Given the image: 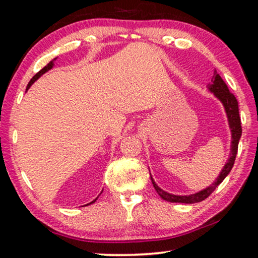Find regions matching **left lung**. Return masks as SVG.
Listing matches in <instances>:
<instances>
[{
  "instance_id": "1",
  "label": "left lung",
  "mask_w": 258,
  "mask_h": 258,
  "mask_svg": "<svg viewBox=\"0 0 258 258\" xmlns=\"http://www.w3.org/2000/svg\"><path fill=\"white\" fill-rule=\"evenodd\" d=\"M208 90L215 94L216 98L221 100V102L223 103V106L225 108L226 115H228L229 125H230L231 132H232V142H231L232 145H231L230 158L228 160V163L225 164L223 169H222L220 175H218V177L216 178V181L214 182L212 185H209L208 187H206V189L197 192V194H194L190 196H175V195L168 194V192H165L156 184L154 178L150 176L151 182L152 184H154V187L157 191V194H158L164 200H166V202L183 203V204H195V203L203 202V200L206 199L208 196L211 195L218 185H220V183H222V181L224 180L226 175H228L233 167L235 156H237V152H238L239 140L241 138V133H242L241 120H240V116H239L238 101L237 99H235L234 94L230 92L228 85L225 84V82L222 80V77L218 75L216 71L214 72L212 82L208 84Z\"/></svg>"
}]
</instances>
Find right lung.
<instances>
[{"instance_id": "1", "label": "right lung", "mask_w": 258, "mask_h": 258, "mask_svg": "<svg viewBox=\"0 0 258 258\" xmlns=\"http://www.w3.org/2000/svg\"><path fill=\"white\" fill-rule=\"evenodd\" d=\"M54 60H55V59H53V60H52V61H50V62H49V63H47V64H46V66H45L44 68H42V69H41V71H40V72H38V73L36 74V75H35V76H34V77L32 78V80H30V81H29V83H28V85H27V89H26V90H28V89H29V87H30V86H32V84H33V83H34L35 81H36L38 77H41V76L43 75V74H44V73H46L47 71H50V69H51L52 67H53V61H54ZM97 199H98V198H95V199L93 200V202H92V203H90V204H93V203H94V202H95V200H97ZM90 204H87V205H90Z\"/></svg>"}]
</instances>
